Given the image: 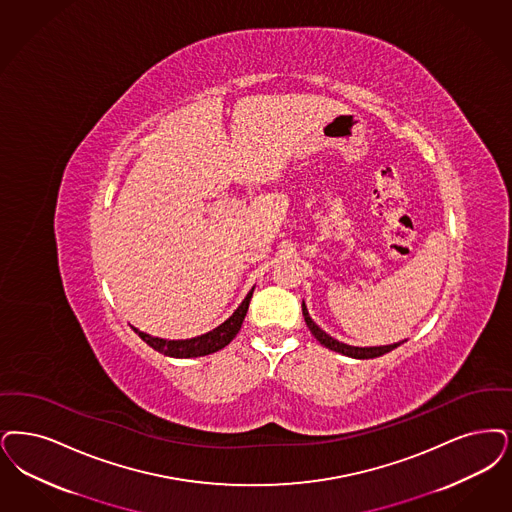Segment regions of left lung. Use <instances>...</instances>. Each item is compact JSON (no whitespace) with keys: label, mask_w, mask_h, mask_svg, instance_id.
I'll use <instances>...</instances> for the list:
<instances>
[{"label":"left lung","mask_w":512,"mask_h":512,"mask_svg":"<svg viewBox=\"0 0 512 512\" xmlns=\"http://www.w3.org/2000/svg\"><path fill=\"white\" fill-rule=\"evenodd\" d=\"M303 316H305V322H307L308 329L312 331V335H314V337H316L324 347L329 348V350H335V352H341V354L350 356V358L368 360V358L383 356V354H387L390 350L400 347V343L385 345V347H352V345H347V343H341V341H337V339H333L331 335H328L324 329L318 328V326L314 324V320H312V318H310V314H308L305 301H303Z\"/></svg>","instance_id":"8db88e82"}]
</instances>
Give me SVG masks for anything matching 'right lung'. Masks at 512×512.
Returning <instances> with one entry per match:
<instances>
[{"instance_id":"obj_1","label":"right lung","mask_w":512,"mask_h":512,"mask_svg":"<svg viewBox=\"0 0 512 512\" xmlns=\"http://www.w3.org/2000/svg\"><path fill=\"white\" fill-rule=\"evenodd\" d=\"M253 289L247 293L246 299L242 301V305L234 310V314L225 320L219 328L211 329L204 335H198V337H192V339H162V337H154V335H148L141 329L133 328V331L143 339L146 345L162 352L165 356H171V358H196V356H207L211 352H217L221 348H225L234 337L236 333L242 328L244 324V318H246L247 308H249V301H251V295H253Z\"/></svg>"}]
</instances>
